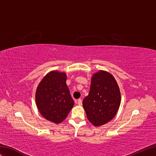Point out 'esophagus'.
<instances>
[{
    "mask_svg": "<svg viewBox=\"0 0 156 156\" xmlns=\"http://www.w3.org/2000/svg\"><path fill=\"white\" fill-rule=\"evenodd\" d=\"M75 102L80 106H81L82 105V101L81 98H79V99H78V100H75Z\"/></svg>",
    "mask_w": 156,
    "mask_h": 156,
    "instance_id": "esophagus-1",
    "label": "esophagus"
}]
</instances>
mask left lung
Returning <instances> with one entry per match:
<instances>
[{
    "instance_id": "1",
    "label": "left lung",
    "mask_w": 156,
    "mask_h": 156,
    "mask_svg": "<svg viewBox=\"0 0 156 156\" xmlns=\"http://www.w3.org/2000/svg\"><path fill=\"white\" fill-rule=\"evenodd\" d=\"M82 104L88 119L94 125L110 121L121 104L120 90L113 76L102 70L92 76L90 92Z\"/></svg>"
}]
</instances>
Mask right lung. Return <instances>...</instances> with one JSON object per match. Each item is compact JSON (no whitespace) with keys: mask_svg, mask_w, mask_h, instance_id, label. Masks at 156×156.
I'll list each match as a JSON object with an SVG mask.
<instances>
[{"mask_svg":"<svg viewBox=\"0 0 156 156\" xmlns=\"http://www.w3.org/2000/svg\"><path fill=\"white\" fill-rule=\"evenodd\" d=\"M35 101L39 111L47 120L55 123L64 121L74 105L66 85L65 73H48L38 86Z\"/></svg>","mask_w":156,"mask_h":156,"instance_id":"right-lung-1","label":"right lung"}]
</instances>
